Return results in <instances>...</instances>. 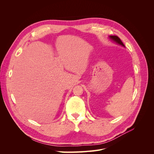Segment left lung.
I'll return each instance as SVG.
<instances>
[{"instance_id":"1","label":"left lung","mask_w":154,"mask_h":154,"mask_svg":"<svg viewBox=\"0 0 154 154\" xmlns=\"http://www.w3.org/2000/svg\"><path fill=\"white\" fill-rule=\"evenodd\" d=\"M110 38L113 41H114L115 42H116L117 44H119V45H122V46H123V47H125V45L123 44V43L122 42V41L121 40V39L119 38L118 36H110Z\"/></svg>"}]
</instances>
